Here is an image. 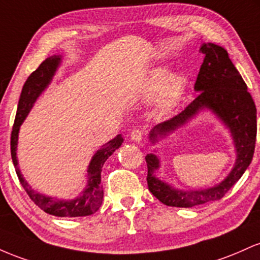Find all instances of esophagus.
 Masks as SVG:
<instances>
[{
    "label": "esophagus",
    "mask_w": 260,
    "mask_h": 260,
    "mask_svg": "<svg viewBox=\"0 0 260 260\" xmlns=\"http://www.w3.org/2000/svg\"><path fill=\"white\" fill-rule=\"evenodd\" d=\"M130 139L135 142H141L144 139V131L141 129H134L130 134Z\"/></svg>",
    "instance_id": "1"
}]
</instances>
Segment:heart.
Listing matches in <instances>:
<instances>
[{"label":"heart","mask_w":260,"mask_h":260,"mask_svg":"<svg viewBox=\"0 0 260 260\" xmlns=\"http://www.w3.org/2000/svg\"><path fill=\"white\" fill-rule=\"evenodd\" d=\"M184 88L185 77L182 74L168 75L167 69L157 67L146 78L142 88V99L150 102L159 94L158 110L162 114H166L177 106Z\"/></svg>","instance_id":"b5f03b06"}]
</instances>
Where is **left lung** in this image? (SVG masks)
<instances>
[{"mask_svg": "<svg viewBox=\"0 0 260 260\" xmlns=\"http://www.w3.org/2000/svg\"><path fill=\"white\" fill-rule=\"evenodd\" d=\"M200 51L205 57L194 84L199 94L179 114L156 125L150 133V140L156 142L158 136L168 135L193 118L200 109L208 108L231 130L237 159L231 173L218 185L205 190L182 191L153 176V172L159 167V161L154 154H147L145 159L147 163L146 179L148 190L165 205L174 208H193L220 200L243 176L254 154L256 108L252 95L247 91L246 82L223 48L208 43L201 45Z\"/></svg>", "mask_w": 260, "mask_h": 260, "instance_id": "1", "label": "left lung"}]
</instances>
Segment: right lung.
<instances>
[{
    "instance_id": "add662e5",
    "label": "right lung",
    "mask_w": 260,
    "mask_h": 260,
    "mask_svg": "<svg viewBox=\"0 0 260 260\" xmlns=\"http://www.w3.org/2000/svg\"><path fill=\"white\" fill-rule=\"evenodd\" d=\"M60 56L48 57L40 63L39 67L25 81L23 86L22 93L18 102V109H17L16 119L11 134V156H12L13 166L16 168V173L18 179L24 188L25 193L30 198L36 205L44 210L48 214L54 215L59 217H78V216H89L94 214L101 208L102 201H103V186L101 184V172L104 162L112 156L113 152L119 148L122 144L121 135H118L112 141L102 146L101 148L92 157L91 163L88 166V183L86 189L82 191L80 197L74 200H59L52 199L50 197L37 193L36 190L28 185L24 178L20 174L18 168V161H17V141H18V131L19 126L22 125L25 116L28 115L29 110L33 107L34 102L39 97V94L44 91L48 83L50 82L51 77L56 71L57 66L60 63Z\"/></svg>"
}]
</instances>
